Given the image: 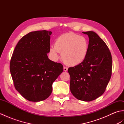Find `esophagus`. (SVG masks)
Here are the masks:
<instances>
[{"mask_svg":"<svg viewBox=\"0 0 124 124\" xmlns=\"http://www.w3.org/2000/svg\"><path fill=\"white\" fill-rule=\"evenodd\" d=\"M63 70L64 71H67L68 68H67V67H64V68H63Z\"/></svg>","mask_w":124,"mask_h":124,"instance_id":"1","label":"esophagus"}]
</instances>
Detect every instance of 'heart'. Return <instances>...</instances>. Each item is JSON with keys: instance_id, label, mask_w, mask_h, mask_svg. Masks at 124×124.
I'll return each instance as SVG.
<instances>
[{"instance_id": "b5f03b06", "label": "heart", "mask_w": 124, "mask_h": 124, "mask_svg": "<svg viewBox=\"0 0 124 124\" xmlns=\"http://www.w3.org/2000/svg\"><path fill=\"white\" fill-rule=\"evenodd\" d=\"M88 48V41L85 37L68 32L58 37L54 46L50 48V53L54 59H57L59 53H62L63 61L67 65L75 66L85 60Z\"/></svg>"}]
</instances>
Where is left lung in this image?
<instances>
[{
  "instance_id": "left-lung-1",
  "label": "left lung",
  "mask_w": 124,
  "mask_h": 124,
  "mask_svg": "<svg viewBox=\"0 0 124 124\" xmlns=\"http://www.w3.org/2000/svg\"><path fill=\"white\" fill-rule=\"evenodd\" d=\"M89 37L85 60L68 71L70 88L76 99L84 101L95 100L104 93L112 74L111 53L105 42L93 31L83 32Z\"/></svg>"
}]
</instances>
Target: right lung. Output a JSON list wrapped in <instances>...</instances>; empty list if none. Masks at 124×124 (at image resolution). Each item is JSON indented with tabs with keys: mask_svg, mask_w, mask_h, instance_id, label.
Masks as SVG:
<instances>
[{
	"mask_svg": "<svg viewBox=\"0 0 124 124\" xmlns=\"http://www.w3.org/2000/svg\"><path fill=\"white\" fill-rule=\"evenodd\" d=\"M51 31H32L18 41L10 61L15 89L28 101L39 102L51 94L53 83L63 71L60 63L50 60Z\"/></svg>",
	"mask_w": 124,
	"mask_h": 124,
	"instance_id": "1",
	"label": "right lung"
}]
</instances>
